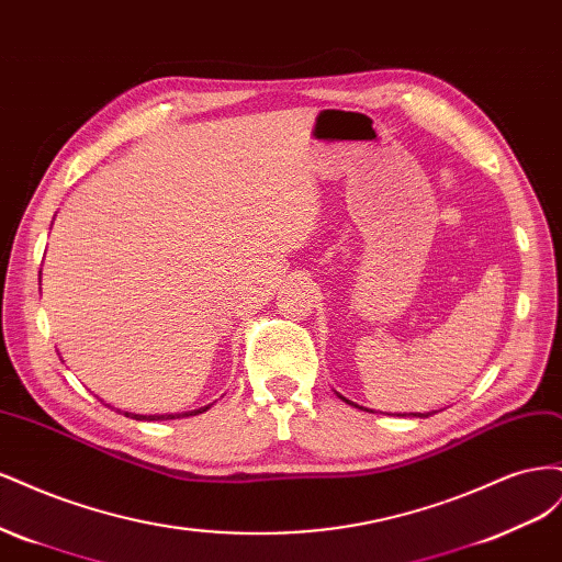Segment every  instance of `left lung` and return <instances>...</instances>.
<instances>
[{
	"instance_id": "8db88e82",
	"label": "left lung",
	"mask_w": 562,
	"mask_h": 562,
	"mask_svg": "<svg viewBox=\"0 0 562 562\" xmlns=\"http://www.w3.org/2000/svg\"><path fill=\"white\" fill-rule=\"evenodd\" d=\"M345 401H347V398H345ZM347 403H349V401H347ZM415 417H429V415H415Z\"/></svg>"
}]
</instances>
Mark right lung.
Masks as SVG:
<instances>
[{
    "label": "right lung",
    "instance_id": "add662e5",
    "mask_svg": "<svg viewBox=\"0 0 562 562\" xmlns=\"http://www.w3.org/2000/svg\"><path fill=\"white\" fill-rule=\"evenodd\" d=\"M203 411H209V407H201V411H194L190 415H199ZM124 415L131 417V419H176V415H131V413H124ZM190 415H187V417H190Z\"/></svg>",
    "mask_w": 562,
    "mask_h": 562
}]
</instances>
